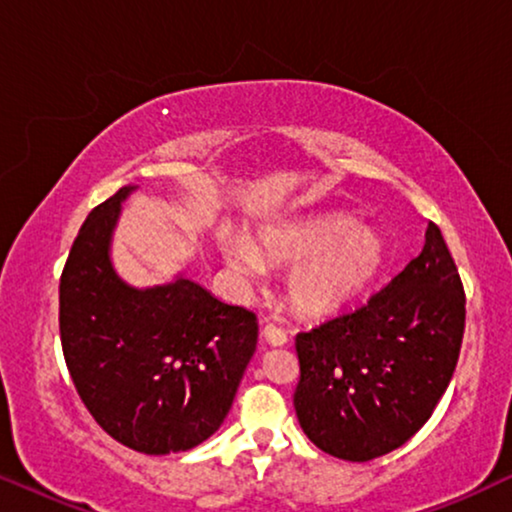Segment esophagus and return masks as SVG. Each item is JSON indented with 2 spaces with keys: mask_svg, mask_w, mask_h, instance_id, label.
Wrapping results in <instances>:
<instances>
[{
  "mask_svg": "<svg viewBox=\"0 0 512 512\" xmlns=\"http://www.w3.org/2000/svg\"><path fill=\"white\" fill-rule=\"evenodd\" d=\"M263 338L268 340V345H272V347H282L289 342V335H286V331H282V328L272 326V324L263 328Z\"/></svg>",
  "mask_w": 512,
  "mask_h": 512,
  "instance_id": "obj_1",
  "label": "esophagus"
}]
</instances>
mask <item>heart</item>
I'll use <instances>...</instances> for the list:
<instances>
[{
	"mask_svg": "<svg viewBox=\"0 0 512 512\" xmlns=\"http://www.w3.org/2000/svg\"><path fill=\"white\" fill-rule=\"evenodd\" d=\"M296 261L286 293L298 312L326 317L368 289L387 261V244L373 226L345 214H312L275 221L258 230V247L240 235L221 237V254L242 284L265 275V258Z\"/></svg>",
	"mask_w": 512,
	"mask_h": 512,
	"instance_id": "1",
	"label": "heart"
}]
</instances>
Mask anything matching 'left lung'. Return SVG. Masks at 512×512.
Segmentation results:
<instances>
[{"label": "left lung", "instance_id": "left-lung-1", "mask_svg": "<svg viewBox=\"0 0 512 512\" xmlns=\"http://www.w3.org/2000/svg\"><path fill=\"white\" fill-rule=\"evenodd\" d=\"M419 254L366 305L296 335L300 429L319 450L370 461L408 443L457 366L466 296L436 223Z\"/></svg>", "mask_w": 512, "mask_h": 512}]
</instances>
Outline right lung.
<instances>
[{
	"label": "right lung",
	"instance_id": "1",
	"mask_svg": "<svg viewBox=\"0 0 512 512\" xmlns=\"http://www.w3.org/2000/svg\"><path fill=\"white\" fill-rule=\"evenodd\" d=\"M123 186L88 214L60 277V338L69 375L95 422L130 450L186 452L226 419L256 352L258 321L179 272L135 286L111 244Z\"/></svg>",
	"mask_w": 512,
	"mask_h": 512
}]
</instances>
